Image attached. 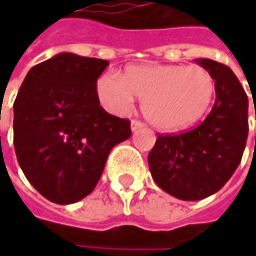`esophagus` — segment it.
<instances>
[{
  "instance_id": "1",
  "label": "esophagus",
  "mask_w": 256,
  "mask_h": 256,
  "mask_svg": "<svg viewBox=\"0 0 256 256\" xmlns=\"http://www.w3.org/2000/svg\"><path fill=\"white\" fill-rule=\"evenodd\" d=\"M145 128V124L142 123V122H138V120H132V123H130V128H132V132H138V130H140V128Z\"/></svg>"
}]
</instances>
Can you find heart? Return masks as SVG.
Masks as SVG:
<instances>
[{"instance_id": "1", "label": "heart", "mask_w": 256, "mask_h": 256, "mask_svg": "<svg viewBox=\"0 0 256 256\" xmlns=\"http://www.w3.org/2000/svg\"><path fill=\"white\" fill-rule=\"evenodd\" d=\"M98 96L114 114H128L134 96L142 99L145 118L157 128L175 132L197 123L215 98V80L202 66L130 65L123 77L105 72L98 80Z\"/></svg>"}]
</instances>
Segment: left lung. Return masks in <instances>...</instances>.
I'll return each mask as SVG.
<instances>
[{
  "label": "left lung",
  "mask_w": 256,
  "mask_h": 256,
  "mask_svg": "<svg viewBox=\"0 0 256 256\" xmlns=\"http://www.w3.org/2000/svg\"><path fill=\"white\" fill-rule=\"evenodd\" d=\"M215 80L216 99L196 128L157 136L148 154L152 179L168 194L194 202L220 191L240 164L248 139V96L228 66L197 59Z\"/></svg>",
  "instance_id": "1"
}]
</instances>
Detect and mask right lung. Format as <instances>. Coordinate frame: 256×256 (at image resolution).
Listing matches in <instances>:
<instances>
[{
    "label": "right lung",
    "instance_id": "right-lung-1",
    "mask_svg": "<svg viewBox=\"0 0 256 256\" xmlns=\"http://www.w3.org/2000/svg\"><path fill=\"white\" fill-rule=\"evenodd\" d=\"M108 60L59 53L29 70L13 105L20 169L47 200L71 204L88 196L110 151L130 138V122L108 114L96 81Z\"/></svg>",
    "mask_w": 256,
    "mask_h": 256
}]
</instances>
